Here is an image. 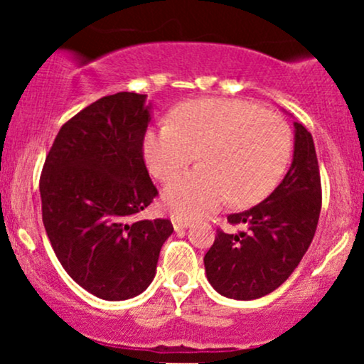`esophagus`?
<instances>
[{"label": "esophagus", "instance_id": "34e87169", "mask_svg": "<svg viewBox=\"0 0 364 364\" xmlns=\"http://www.w3.org/2000/svg\"><path fill=\"white\" fill-rule=\"evenodd\" d=\"M173 225L176 231H183V229H186L188 225H190V223L185 219H179V217H173Z\"/></svg>", "mask_w": 364, "mask_h": 364}]
</instances>
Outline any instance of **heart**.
<instances>
[{"mask_svg":"<svg viewBox=\"0 0 364 364\" xmlns=\"http://www.w3.org/2000/svg\"><path fill=\"white\" fill-rule=\"evenodd\" d=\"M289 124L275 112L236 99L179 104L171 121L147 129L144 156L161 181H171L196 156L200 166L164 190V207L179 219H196L229 200L248 207L265 198L289 164Z\"/></svg>","mask_w":364,"mask_h":364,"instance_id":"heart-1","label":"heart"}]
</instances>
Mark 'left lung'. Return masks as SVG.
I'll return each mask as SVG.
<instances>
[{
    "label": "left lung",
    "mask_w": 364,
    "mask_h": 364,
    "mask_svg": "<svg viewBox=\"0 0 364 364\" xmlns=\"http://www.w3.org/2000/svg\"><path fill=\"white\" fill-rule=\"evenodd\" d=\"M321 208V183L311 133L294 123V156L282 183L228 223L245 225L229 235L217 229L203 257L212 287L232 299H257L277 289L310 248Z\"/></svg>",
    "instance_id": "obj_1"
}]
</instances>
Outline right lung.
<instances>
[{"label":"right lung","instance_id":"right-lung-1","mask_svg":"<svg viewBox=\"0 0 364 364\" xmlns=\"http://www.w3.org/2000/svg\"><path fill=\"white\" fill-rule=\"evenodd\" d=\"M145 95L118 92L63 124L41 174L43 223L63 269L107 301L139 296L173 232L168 219L133 220L159 195L144 161Z\"/></svg>","mask_w":364,"mask_h":364}]
</instances>
